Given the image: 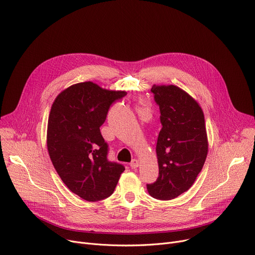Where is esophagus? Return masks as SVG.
I'll return each instance as SVG.
<instances>
[{
  "label": "esophagus",
  "instance_id": "obj_1",
  "mask_svg": "<svg viewBox=\"0 0 255 255\" xmlns=\"http://www.w3.org/2000/svg\"><path fill=\"white\" fill-rule=\"evenodd\" d=\"M139 164H140V162H139L138 159H132L131 162L129 163V165H130L131 168H136V167L139 166Z\"/></svg>",
  "mask_w": 255,
  "mask_h": 255
}]
</instances>
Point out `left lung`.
<instances>
[{
    "label": "left lung",
    "instance_id": "8db88e82",
    "mask_svg": "<svg viewBox=\"0 0 255 255\" xmlns=\"http://www.w3.org/2000/svg\"><path fill=\"white\" fill-rule=\"evenodd\" d=\"M160 109L156 155L159 175L147 185L152 197L171 200L188 191L201 171L208 152L203 111L193 97L173 85H153Z\"/></svg>",
    "mask_w": 255,
    "mask_h": 255
}]
</instances>
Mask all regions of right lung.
Here are the masks:
<instances>
[{"mask_svg":"<svg viewBox=\"0 0 255 255\" xmlns=\"http://www.w3.org/2000/svg\"><path fill=\"white\" fill-rule=\"evenodd\" d=\"M127 95L92 82L62 91L51 107L47 147L51 161L67 188L95 202L113 193L125 166L107 159L108 145L100 127L111 104Z\"/></svg>","mask_w":255,"mask_h":255,"instance_id":"obj_1","label":"right lung"}]
</instances>
